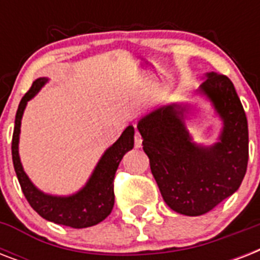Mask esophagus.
Here are the masks:
<instances>
[{"label": "esophagus", "instance_id": "esophagus-1", "mask_svg": "<svg viewBox=\"0 0 260 260\" xmlns=\"http://www.w3.org/2000/svg\"><path fill=\"white\" fill-rule=\"evenodd\" d=\"M135 147H136V148H140V147H142V136H140V134H139L138 131L135 132Z\"/></svg>", "mask_w": 260, "mask_h": 260}]
</instances>
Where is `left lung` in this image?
<instances>
[{"label": "left lung", "mask_w": 260, "mask_h": 260, "mask_svg": "<svg viewBox=\"0 0 260 260\" xmlns=\"http://www.w3.org/2000/svg\"><path fill=\"white\" fill-rule=\"evenodd\" d=\"M205 77L198 93L209 98L222 120L221 135L213 146L191 140L185 125L187 106H160L138 124L163 200L185 216L208 213L232 196L248 163V124L234 83L217 73Z\"/></svg>", "instance_id": "8db88e82"}]
</instances>
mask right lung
I'll return each instance as SVG.
<instances>
[{"label": "right lung", "instance_id": "obj_1", "mask_svg": "<svg viewBox=\"0 0 260 260\" xmlns=\"http://www.w3.org/2000/svg\"><path fill=\"white\" fill-rule=\"evenodd\" d=\"M47 78L36 79L30 89L21 98L18 105L16 120H14L13 139H12V159L17 179L26 201L36 210L43 218L60 225L71 228H87L93 226L110 214L114 205L113 179L117 167L121 162L122 156L134 148V126H126L118 140L104 152L97 163L91 177L86 185L75 194L60 197L51 196L40 191L30 182L25 174L18 156V139H20V126L26 102L38 94L42 89Z\"/></svg>", "mask_w": 260, "mask_h": 260}]
</instances>
